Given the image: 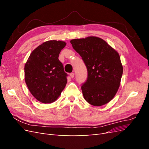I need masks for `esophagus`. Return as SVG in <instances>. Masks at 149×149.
<instances>
[{
  "label": "esophagus",
  "instance_id": "obj_1",
  "mask_svg": "<svg viewBox=\"0 0 149 149\" xmlns=\"http://www.w3.org/2000/svg\"><path fill=\"white\" fill-rule=\"evenodd\" d=\"M70 77L71 78H73L74 76V73H71L70 74Z\"/></svg>",
  "mask_w": 149,
  "mask_h": 149
}]
</instances>
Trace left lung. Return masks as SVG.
I'll return each instance as SVG.
<instances>
[{"instance_id": "obj_1", "label": "left lung", "mask_w": 149, "mask_h": 149, "mask_svg": "<svg viewBox=\"0 0 149 149\" xmlns=\"http://www.w3.org/2000/svg\"><path fill=\"white\" fill-rule=\"evenodd\" d=\"M73 48L82 57L88 78L81 90L85 100L94 106L111 101L120 86L123 66L118 52L97 37L73 39Z\"/></svg>"}]
</instances>
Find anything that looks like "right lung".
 Segmentation results:
<instances>
[{
  "mask_svg": "<svg viewBox=\"0 0 149 149\" xmlns=\"http://www.w3.org/2000/svg\"><path fill=\"white\" fill-rule=\"evenodd\" d=\"M63 41L49 40L31 53L25 65V81L33 96L42 103L55 102L67 83L66 76L58 59Z\"/></svg>",
  "mask_w": 149,
  "mask_h": 149,
  "instance_id": "obj_1",
  "label": "right lung"
}]
</instances>
